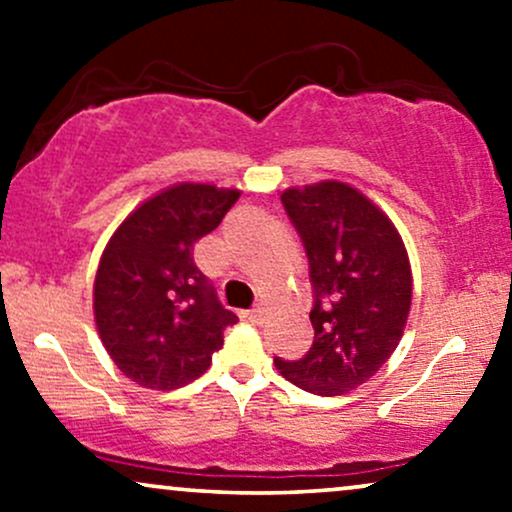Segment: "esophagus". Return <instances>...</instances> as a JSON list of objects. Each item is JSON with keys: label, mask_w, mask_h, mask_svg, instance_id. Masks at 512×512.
Returning <instances> with one entry per match:
<instances>
[{"label": "esophagus", "mask_w": 512, "mask_h": 512, "mask_svg": "<svg viewBox=\"0 0 512 512\" xmlns=\"http://www.w3.org/2000/svg\"><path fill=\"white\" fill-rule=\"evenodd\" d=\"M264 315H267V308H262V305H255V308L245 313V317H248L250 322H262Z\"/></svg>", "instance_id": "34e87169"}]
</instances>
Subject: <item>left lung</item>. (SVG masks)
Returning <instances> with one entry per match:
<instances>
[{
  "label": "left lung",
  "instance_id": "left-lung-1",
  "mask_svg": "<svg viewBox=\"0 0 512 512\" xmlns=\"http://www.w3.org/2000/svg\"><path fill=\"white\" fill-rule=\"evenodd\" d=\"M310 262L315 342L301 361L274 366L293 385L346 395L395 354L411 310L409 252L373 199L342 180L289 187L281 195Z\"/></svg>",
  "mask_w": 512,
  "mask_h": 512
}]
</instances>
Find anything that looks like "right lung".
<instances>
[{
  "label": "right lung",
  "mask_w": 512,
  "mask_h": 512,
  "mask_svg": "<svg viewBox=\"0 0 512 512\" xmlns=\"http://www.w3.org/2000/svg\"><path fill=\"white\" fill-rule=\"evenodd\" d=\"M238 197L236 187L175 182L144 199L105 245L93 317L108 356L137 385L175 390L197 380L238 322L192 260V245Z\"/></svg>",
  "instance_id": "add662e5"
}]
</instances>
